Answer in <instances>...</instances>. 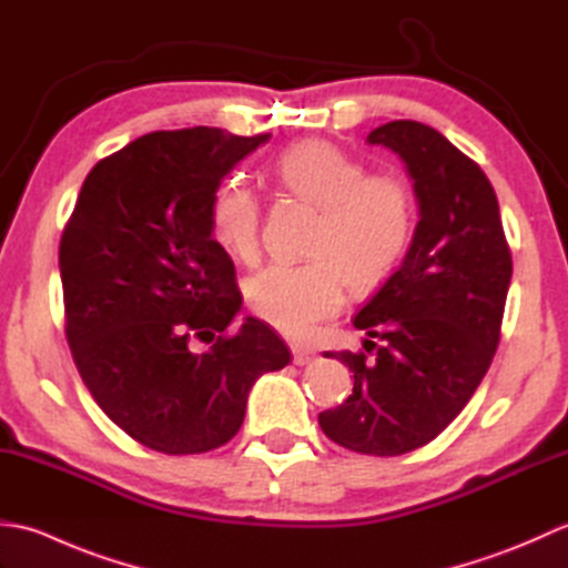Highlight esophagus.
Wrapping results in <instances>:
<instances>
[{
    "label": "esophagus",
    "instance_id": "1",
    "mask_svg": "<svg viewBox=\"0 0 568 568\" xmlns=\"http://www.w3.org/2000/svg\"><path fill=\"white\" fill-rule=\"evenodd\" d=\"M312 361H315V354L307 352V348H303V346H293V364L295 366H307V364H312Z\"/></svg>",
    "mask_w": 568,
    "mask_h": 568
}]
</instances>
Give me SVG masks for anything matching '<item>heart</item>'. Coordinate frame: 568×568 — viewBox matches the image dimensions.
<instances>
[{
	"mask_svg": "<svg viewBox=\"0 0 568 568\" xmlns=\"http://www.w3.org/2000/svg\"><path fill=\"white\" fill-rule=\"evenodd\" d=\"M287 195L317 207L305 263H273L248 283L253 312L273 329L305 339L315 324L342 305V283L368 291L388 275L413 236V192L395 175L366 173V165L322 139L300 141L273 163ZM261 204L241 180H226L212 195L210 229L236 261L258 256Z\"/></svg>",
	"mask_w": 568,
	"mask_h": 568,
	"instance_id": "heart-1",
	"label": "heart"
}]
</instances>
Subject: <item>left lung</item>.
I'll list each match as a JSON object with an SVG mask.
<instances>
[{
  "label": "left lung",
  "mask_w": 568,
  "mask_h": 568,
  "mask_svg": "<svg viewBox=\"0 0 568 568\" xmlns=\"http://www.w3.org/2000/svg\"><path fill=\"white\" fill-rule=\"evenodd\" d=\"M400 155L413 180V241L354 327L378 338L364 352H324L354 373V393L320 413L346 449L400 456L425 446L462 413L498 348L513 258L496 190L480 168L427 124L388 122L366 136Z\"/></svg>",
  "instance_id": "obj_1"
}]
</instances>
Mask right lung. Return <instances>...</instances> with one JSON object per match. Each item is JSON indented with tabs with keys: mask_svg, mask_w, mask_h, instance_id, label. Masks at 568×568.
<instances>
[{
	"mask_svg": "<svg viewBox=\"0 0 568 568\" xmlns=\"http://www.w3.org/2000/svg\"><path fill=\"white\" fill-rule=\"evenodd\" d=\"M268 139L195 126L131 141L84 178L60 239L72 358L104 415L149 449L226 444L253 383L291 364L261 320L229 332L241 293L210 229L224 175Z\"/></svg>",
	"mask_w": 568,
	"mask_h": 568,
	"instance_id": "obj_1",
	"label": "right lung"
}]
</instances>
